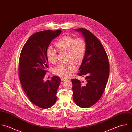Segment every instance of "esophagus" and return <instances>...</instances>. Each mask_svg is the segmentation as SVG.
<instances>
[{
  "instance_id": "obj_1",
  "label": "esophagus",
  "mask_w": 132,
  "mask_h": 132,
  "mask_svg": "<svg viewBox=\"0 0 132 132\" xmlns=\"http://www.w3.org/2000/svg\"><path fill=\"white\" fill-rule=\"evenodd\" d=\"M67 80H68L67 79H65V78H62L61 79V81H63V82H65V81H66Z\"/></svg>"
}]
</instances>
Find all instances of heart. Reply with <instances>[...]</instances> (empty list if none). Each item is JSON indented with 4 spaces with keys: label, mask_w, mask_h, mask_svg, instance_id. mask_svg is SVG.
I'll use <instances>...</instances> for the list:
<instances>
[{
    "label": "heart",
    "mask_w": 132,
    "mask_h": 132,
    "mask_svg": "<svg viewBox=\"0 0 132 132\" xmlns=\"http://www.w3.org/2000/svg\"><path fill=\"white\" fill-rule=\"evenodd\" d=\"M59 51L67 52V60H71L76 64L82 61L86 50L85 41L81 38H75L70 36H64L61 37L54 44ZM48 61L54 64L57 62L56 51L49 47L46 51ZM77 69L76 65L72 62L59 64L54 70V73L63 78L69 77Z\"/></svg>",
    "instance_id": "obj_1"
}]
</instances>
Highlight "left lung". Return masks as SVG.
Returning a JSON list of instances; mask_svg holds the SVG:
<instances>
[{
    "label": "left lung",
    "mask_w": 132,
    "mask_h": 132,
    "mask_svg": "<svg viewBox=\"0 0 132 132\" xmlns=\"http://www.w3.org/2000/svg\"><path fill=\"white\" fill-rule=\"evenodd\" d=\"M75 30L82 33L86 50L78 73L85 78V81L71 80L73 99L79 107L87 108L101 97L108 82L110 66L106 52L96 36L84 28Z\"/></svg>",
    "instance_id": "1"
}]
</instances>
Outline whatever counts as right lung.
Segmentation results:
<instances>
[{
    "instance_id": "right-lung-1",
    "label": "right lung",
    "mask_w": 132,
    "mask_h": 132,
    "mask_svg": "<svg viewBox=\"0 0 132 132\" xmlns=\"http://www.w3.org/2000/svg\"><path fill=\"white\" fill-rule=\"evenodd\" d=\"M61 32V30H45L33 34L20 53L18 73L22 87L31 102L42 109L51 108L56 101L60 78L54 76L51 81L43 79L48 68L46 51Z\"/></svg>"
}]
</instances>
